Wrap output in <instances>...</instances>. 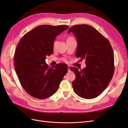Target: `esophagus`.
<instances>
[{
  "instance_id": "obj_1",
  "label": "esophagus",
  "mask_w": 128,
  "mask_h": 128,
  "mask_svg": "<svg viewBox=\"0 0 128 128\" xmlns=\"http://www.w3.org/2000/svg\"><path fill=\"white\" fill-rule=\"evenodd\" d=\"M68 72L70 71V67L69 66H68Z\"/></svg>"
}]
</instances>
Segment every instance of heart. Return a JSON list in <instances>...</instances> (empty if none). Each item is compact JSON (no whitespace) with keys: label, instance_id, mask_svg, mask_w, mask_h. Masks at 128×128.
I'll return each instance as SVG.
<instances>
[{"label":"heart","instance_id":"b5f03b06","mask_svg":"<svg viewBox=\"0 0 128 128\" xmlns=\"http://www.w3.org/2000/svg\"><path fill=\"white\" fill-rule=\"evenodd\" d=\"M74 40V38L72 37V36H69L68 38H67V41H68V40ZM56 44H57V41H56V40H55L54 42H53V49H55V48H56ZM62 60H64V61H66V60L65 59H62Z\"/></svg>","mask_w":128,"mask_h":128}]
</instances>
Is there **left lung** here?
Segmentation results:
<instances>
[{
	"label": "left lung",
	"mask_w": 128,
	"mask_h": 128,
	"mask_svg": "<svg viewBox=\"0 0 128 128\" xmlns=\"http://www.w3.org/2000/svg\"><path fill=\"white\" fill-rule=\"evenodd\" d=\"M77 40L76 56L86 61V66L78 70L71 67L75 80L72 83L76 94L84 99L100 95L110 83L114 72L113 49L107 38L88 24L75 25L69 28Z\"/></svg>",
	"instance_id": "left-lung-1"
}]
</instances>
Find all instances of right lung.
Returning a JSON list of instances; mask_svg holds the SVG:
<instances>
[{"label": "right lung", "mask_w": 128, "mask_h": 128, "mask_svg": "<svg viewBox=\"0 0 128 128\" xmlns=\"http://www.w3.org/2000/svg\"><path fill=\"white\" fill-rule=\"evenodd\" d=\"M68 28L65 25L39 26L18 42L14 56L15 72L23 88L34 98L43 99L54 94L67 72L66 64L50 67L45 60L53 53L56 37Z\"/></svg>", "instance_id": "1"}]
</instances>
